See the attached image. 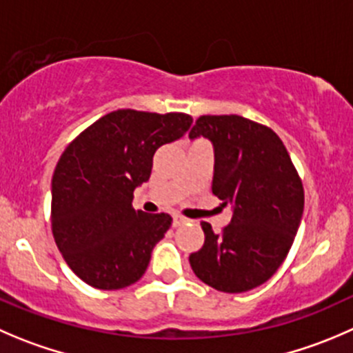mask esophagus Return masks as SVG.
<instances>
[{
	"label": "esophagus",
	"mask_w": 353,
	"mask_h": 353,
	"mask_svg": "<svg viewBox=\"0 0 353 353\" xmlns=\"http://www.w3.org/2000/svg\"><path fill=\"white\" fill-rule=\"evenodd\" d=\"M186 222H188V219L183 217V215H179V214L172 215V225H174V228H179V225L186 224Z\"/></svg>",
	"instance_id": "esophagus-1"
}]
</instances>
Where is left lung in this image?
I'll list each match as a JSON object with an SVG mask.
<instances>
[{"label":"left lung","mask_w":353,"mask_h":353,"mask_svg":"<svg viewBox=\"0 0 353 353\" xmlns=\"http://www.w3.org/2000/svg\"><path fill=\"white\" fill-rule=\"evenodd\" d=\"M214 145L212 193L231 205L221 234L201 222L205 243L191 253L198 279L224 293H243L268 281L293 245L303 214V186L285 145L272 129L239 115H201L190 138Z\"/></svg>","instance_id":"left-lung-1"}]
</instances>
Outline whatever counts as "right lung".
Wrapping results in <instances>:
<instances>
[{
  "label": "right lung",
  "mask_w": 353,
  "mask_h": 353,
  "mask_svg": "<svg viewBox=\"0 0 353 353\" xmlns=\"http://www.w3.org/2000/svg\"><path fill=\"white\" fill-rule=\"evenodd\" d=\"M186 114L110 112L61 153L51 181V231L68 268L98 290H121L145 274L169 214L132 208L160 146L183 138Z\"/></svg>",
  "instance_id": "add662e5"
}]
</instances>
